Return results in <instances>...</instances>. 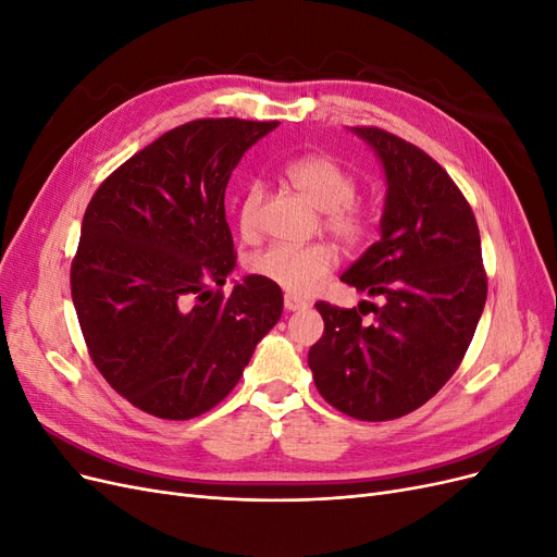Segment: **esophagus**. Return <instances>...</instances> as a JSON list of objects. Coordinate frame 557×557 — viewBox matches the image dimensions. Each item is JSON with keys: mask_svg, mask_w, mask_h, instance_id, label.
Listing matches in <instances>:
<instances>
[{"mask_svg": "<svg viewBox=\"0 0 557 557\" xmlns=\"http://www.w3.org/2000/svg\"><path fill=\"white\" fill-rule=\"evenodd\" d=\"M283 307H285V311H299V309H307L309 305H307L305 299H299L295 295H285L283 297Z\"/></svg>", "mask_w": 557, "mask_h": 557, "instance_id": "obj_1", "label": "esophagus"}]
</instances>
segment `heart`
<instances>
[{
	"instance_id": "heart-1",
	"label": "heart",
	"mask_w": 557,
	"mask_h": 557,
	"mask_svg": "<svg viewBox=\"0 0 557 557\" xmlns=\"http://www.w3.org/2000/svg\"><path fill=\"white\" fill-rule=\"evenodd\" d=\"M285 178L293 188L305 197L309 205L323 211V223L344 244H360L369 232V207L356 199L358 181L346 164L330 156H307L285 166ZM262 201V190L250 185L239 201V230L242 234L256 232L258 209ZM336 264L334 250L325 244L288 246L274 244L250 260V272L278 285L288 295L307 297L311 295L330 269Z\"/></svg>"
}]
</instances>
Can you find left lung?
I'll return each instance as SVG.
<instances>
[{"mask_svg": "<svg viewBox=\"0 0 557 557\" xmlns=\"http://www.w3.org/2000/svg\"><path fill=\"white\" fill-rule=\"evenodd\" d=\"M350 132L376 153L387 190L379 242L342 281L381 301H318L325 332L309 367L334 409L393 420L423 407L465 358L487 295L481 234L458 185L428 153L379 127Z\"/></svg>", "mask_w": 557, "mask_h": 557, "instance_id": "obj_1", "label": "left lung"}]
</instances>
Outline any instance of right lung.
<instances>
[{
  "mask_svg": "<svg viewBox=\"0 0 557 557\" xmlns=\"http://www.w3.org/2000/svg\"><path fill=\"white\" fill-rule=\"evenodd\" d=\"M278 123L207 117L174 127L97 188L83 215L72 299L95 367L166 420L213 409L283 311L278 285L237 267L225 188Z\"/></svg>",
  "mask_w": 557,
  "mask_h": 557,
  "instance_id": "obj_1",
  "label": "right lung"
}]
</instances>
